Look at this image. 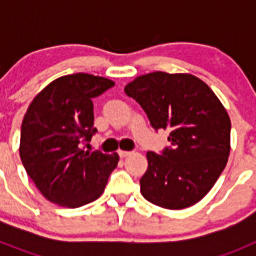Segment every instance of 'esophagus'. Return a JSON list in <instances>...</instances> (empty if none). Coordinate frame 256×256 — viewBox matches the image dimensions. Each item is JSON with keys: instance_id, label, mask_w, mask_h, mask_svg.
Here are the masks:
<instances>
[{"instance_id": "34e87169", "label": "esophagus", "mask_w": 256, "mask_h": 256, "mask_svg": "<svg viewBox=\"0 0 256 256\" xmlns=\"http://www.w3.org/2000/svg\"><path fill=\"white\" fill-rule=\"evenodd\" d=\"M118 154H119V156H120V158H126V156H130L132 152H130V151L119 150V151H118Z\"/></svg>"}]
</instances>
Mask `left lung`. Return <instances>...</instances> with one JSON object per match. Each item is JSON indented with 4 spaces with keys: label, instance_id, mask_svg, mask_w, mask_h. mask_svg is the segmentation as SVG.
Instances as JSON below:
<instances>
[{
    "label": "left lung",
    "instance_id": "left-lung-1",
    "mask_svg": "<svg viewBox=\"0 0 256 256\" xmlns=\"http://www.w3.org/2000/svg\"><path fill=\"white\" fill-rule=\"evenodd\" d=\"M124 92L148 114L154 130H169L170 148L146 154L141 194L164 209H184L212 190L228 162L230 120L209 86L191 74L140 76Z\"/></svg>",
    "mask_w": 256,
    "mask_h": 256
}]
</instances>
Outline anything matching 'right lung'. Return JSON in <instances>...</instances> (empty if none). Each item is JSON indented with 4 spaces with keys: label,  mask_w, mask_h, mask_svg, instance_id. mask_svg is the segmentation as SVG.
Listing matches in <instances>:
<instances>
[{
    "label": "right lung",
    "mask_w": 256,
    "mask_h": 256,
    "mask_svg": "<svg viewBox=\"0 0 256 256\" xmlns=\"http://www.w3.org/2000/svg\"><path fill=\"white\" fill-rule=\"evenodd\" d=\"M112 86L110 79L92 74L60 76L33 98L24 115L20 159L40 194L54 204L79 208L92 202L116 168V152L82 148L97 132L92 98Z\"/></svg>",
    "instance_id": "right-lung-1"
}]
</instances>
